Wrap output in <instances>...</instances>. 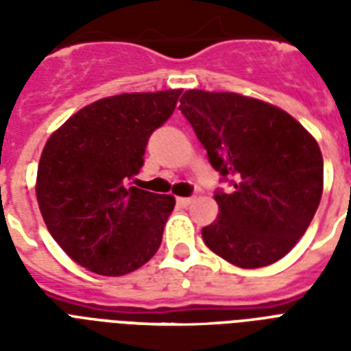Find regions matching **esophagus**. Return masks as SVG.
Segmentation results:
<instances>
[{"label": "esophagus", "mask_w": 351, "mask_h": 351, "mask_svg": "<svg viewBox=\"0 0 351 351\" xmlns=\"http://www.w3.org/2000/svg\"><path fill=\"white\" fill-rule=\"evenodd\" d=\"M193 200H195L193 197H180V198H176V204H178L180 208H189V206L193 204Z\"/></svg>", "instance_id": "esophagus-1"}]
</instances>
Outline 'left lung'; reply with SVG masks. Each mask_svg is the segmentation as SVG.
<instances>
[{
  "mask_svg": "<svg viewBox=\"0 0 351 351\" xmlns=\"http://www.w3.org/2000/svg\"><path fill=\"white\" fill-rule=\"evenodd\" d=\"M180 111L233 187L215 193L220 213L202 230L206 245L245 269L282 258L321 202L324 164L315 138L282 109L234 93L186 90Z\"/></svg>",
  "mask_w": 351,
  "mask_h": 351,
  "instance_id": "8db88e82",
  "label": "left lung"
}]
</instances>
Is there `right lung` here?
<instances>
[{
	"instance_id": "obj_1",
	"label": "right lung",
	"mask_w": 351,
	"mask_h": 351,
	"mask_svg": "<svg viewBox=\"0 0 351 351\" xmlns=\"http://www.w3.org/2000/svg\"><path fill=\"white\" fill-rule=\"evenodd\" d=\"M180 95L176 89L104 98L47 140L36 197L52 239L80 266L120 277L158 251L175 198L127 182L140 173L149 136L169 120Z\"/></svg>"
}]
</instances>
